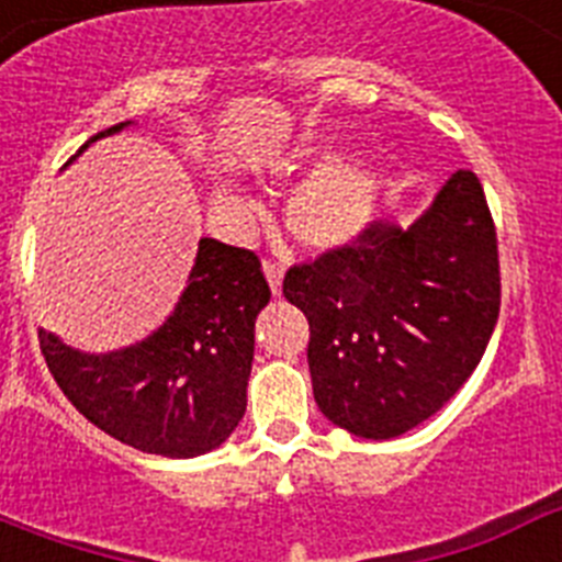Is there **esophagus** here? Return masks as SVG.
<instances>
[{"label": "esophagus", "mask_w": 562, "mask_h": 562, "mask_svg": "<svg viewBox=\"0 0 562 562\" xmlns=\"http://www.w3.org/2000/svg\"><path fill=\"white\" fill-rule=\"evenodd\" d=\"M265 276H267V281H270L272 295H281V281H284V272H281V267L272 265V261H265Z\"/></svg>", "instance_id": "34e87169"}]
</instances>
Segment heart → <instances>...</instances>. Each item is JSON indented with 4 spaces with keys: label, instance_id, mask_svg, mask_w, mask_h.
Wrapping results in <instances>:
<instances>
[{
    "label": "heart",
    "instance_id": "b5f03b06",
    "mask_svg": "<svg viewBox=\"0 0 562 562\" xmlns=\"http://www.w3.org/2000/svg\"><path fill=\"white\" fill-rule=\"evenodd\" d=\"M315 146L295 148L297 160L317 157ZM396 191V173L385 162L331 157L292 188L284 205L286 231L310 250H337L369 231ZM213 211L233 231H247L256 205L236 186H220Z\"/></svg>",
    "mask_w": 562,
    "mask_h": 562
}]
</instances>
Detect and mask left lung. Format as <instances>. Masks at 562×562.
Listing matches in <instances>:
<instances>
[{"instance_id":"8db88e82","label":"left lung","mask_w":562,"mask_h":562,"mask_svg":"<svg viewBox=\"0 0 562 562\" xmlns=\"http://www.w3.org/2000/svg\"><path fill=\"white\" fill-rule=\"evenodd\" d=\"M284 297L310 321L326 419L362 439L416 428L473 374L498 321V238L479 177L456 171L408 231L374 222L290 267Z\"/></svg>"}]
</instances>
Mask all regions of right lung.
Returning a JSON list of instances; mask_svg holds the SVG:
<instances>
[{"label":"right lung","mask_w":562,"mask_h":562,"mask_svg":"<svg viewBox=\"0 0 562 562\" xmlns=\"http://www.w3.org/2000/svg\"><path fill=\"white\" fill-rule=\"evenodd\" d=\"M123 126L98 132L81 151ZM267 301L256 252L200 238L186 292L146 340L109 355L64 346L44 329L38 342L58 389L103 434L143 453L193 459L220 448L245 416L252 329Z\"/></svg>","instance_id":"add662e5"}]
</instances>
